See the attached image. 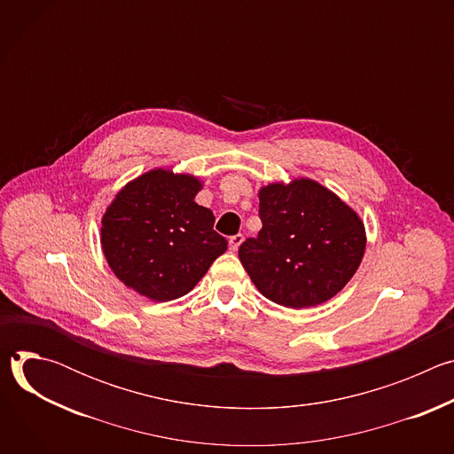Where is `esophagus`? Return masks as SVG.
<instances>
[{"instance_id":"obj_1","label":"esophagus","mask_w":454,"mask_h":454,"mask_svg":"<svg viewBox=\"0 0 454 454\" xmlns=\"http://www.w3.org/2000/svg\"><path fill=\"white\" fill-rule=\"evenodd\" d=\"M242 240H244V237H242L240 233H237V235L230 237V240H228V242H230V249H231V251H237V249H239V246L242 244Z\"/></svg>"}]
</instances>
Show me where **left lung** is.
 I'll return each instance as SVG.
<instances>
[{"label":"left lung","instance_id":"8db88e82","mask_svg":"<svg viewBox=\"0 0 454 454\" xmlns=\"http://www.w3.org/2000/svg\"><path fill=\"white\" fill-rule=\"evenodd\" d=\"M258 200L262 230L239 247L256 289L291 309L336 296L363 261L366 235L359 215L336 193L303 177L268 184Z\"/></svg>","mask_w":454,"mask_h":454}]
</instances>
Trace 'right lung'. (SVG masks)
<instances>
[{"mask_svg":"<svg viewBox=\"0 0 454 454\" xmlns=\"http://www.w3.org/2000/svg\"><path fill=\"white\" fill-rule=\"evenodd\" d=\"M200 179L156 168L127 183L102 217V249L127 287L154 301L190 293L228 247L210 208L193 198Z\"/></svg>","mask_w":454,"mask_h":454,"instance_id":"add662e5","label":"right lung"}]
</instances>
